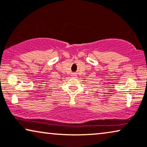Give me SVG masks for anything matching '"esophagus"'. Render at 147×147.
<instances>
[{
    "instance_id": "34e87169",
    "label": "esophagus",
    "mask_w": 147,
    "mask_h": 147,
    "mask_svg": "<svg viewBox=\"0 0 147 147\" xmlns=\"http://www.w3.org/2000/svg\"><path fill=\"white\" fill-rule=\"evenodd\" d=\"M72 76H73V77H75L76 75H74V74H73V75H72Z\"/></svg>"
}]
</instances>
